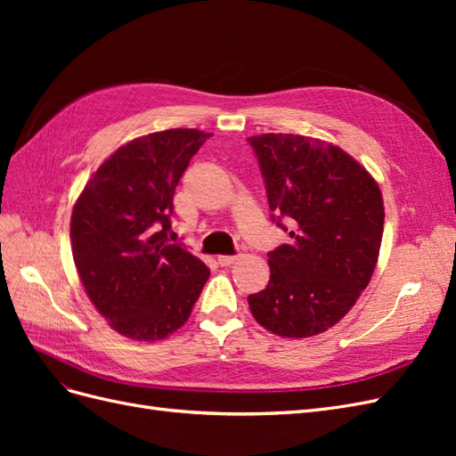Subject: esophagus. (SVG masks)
I'll return each mask as SVG.
<instances>
[{"instance_id": "1", "label": "esophagus", "mask_w": 456, "mask_h": 456, "mask_svg": "<svg viewBox=\"0 0 456 456\" xmlns=\"http://www.w3.org/2000/svg\"><path fill=\"white\" fill-rule=\"evenodd\" d=\"M238 256H240V255H220V256H218V265H220V266H230L232 262L238 260Z\"/></svg>"}]
</instances>
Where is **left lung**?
<instances>
[{"label":"left lung","instance_id":"8db88e82","mask_svg":"<svg viewBox=\"0 0 456 456\" xmlns=\"http://www.w3.org/2000/svg\"><path fill=\"white\" fill-rule=\"evenodd\" d=\"M247 142L265 178L272 223L291 238L268 253L270 281L249 295V308L273 335L323 333L348 314L377 266L379 184L346 151L310 136L268 133Z\"/></svg>","mask_w":456,"mask_h":456}]
</instances>
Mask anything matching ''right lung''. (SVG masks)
Returning a JSON list of instances; mask_svg holds the SVG:
<instances>
[{
	"label": "right lung",
	"mask_w": 456,
	"mask_h": 456,
	"mask_svg": "<svg viewBox=\"0 0 456 456\" xmlns=\"http://www.w3.org/2000/svg\"><path fill=\"white\" fill-rule=\"evenodd\" d=\"M209 136L169 129L131 141L96 169L74 207L79 278L121 335L151 342L175 333L209 280L200 258L169 241L175 190Z\"/></svg>",
	"instance_id": "obj_1"
}]
</instances>
